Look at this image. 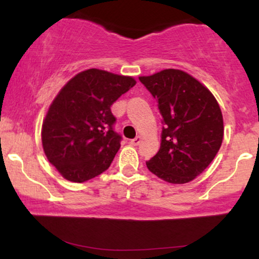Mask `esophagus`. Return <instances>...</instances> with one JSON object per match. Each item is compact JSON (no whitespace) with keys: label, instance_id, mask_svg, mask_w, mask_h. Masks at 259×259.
Here are the masks:
<instances>
[{"label":"esophagus","instance_id":"obj_1","mask_svg":"<svg viewBox=\"0 0 259 259\" xmlns=\"http://www.w3.org/2000/svg\"><path fill=\"white\" fill-rule=\"evenodd\" d=\"M140 142H141V136H136L135 139H133L132 141H130V144L134 145V146H138Z\"/></svg>","mask_w":259,"mask_h":259}]
</instances>
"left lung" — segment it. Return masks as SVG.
Returning <instances> with one entry per match:
<instances>
[{
  "label": "left lung",
  "instance_id": "obj_1",
  "mask_svg": "<svg viewBox=\"0 0 259 259\" xmlns=\"http://www.w3.org/2000/svg\"><path fill=\"white\" fill-rule=\"evenodd\" d=\"M139 79L158 103L164 125L159 151L146 162L148 170L170 184L194 180L222 146L224 124L215 97L179 69H164Z\"/></svg>",
  "mask_w": 259,
  "mask_h": 259
}]
</instances>
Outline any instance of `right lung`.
Instances as JSON below:
<instances>
[{
	"label": "right lung",
	"mask_w": 259,
	"mask_h": 259,
	"mask_svg": "<svg viewBox=\"0 0 259 259\" xmlns=\"http://www.w3.org/2000/svg\"><path fill=\"white\" fill-rule=\"evenodd\" d=\"M136 84L132 76L96 68L76 74L47 111L44 152L64 179L84 183L107 170L120 148L111 106Z\"/></svg>",
	"instance_id": "1"
}]
</instances>
